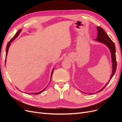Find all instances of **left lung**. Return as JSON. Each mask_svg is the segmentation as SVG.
Segmentation results:
<instances>
[{
  "label": "left lung",
  "mask_w": 122,
  "mask_h": 122,
  "mask_svg": "<svg viewBox=\"0 0 122 122\" xmlns=\"http://www.w3.org/2000/svg\"><path fill=\"white\" fill-rule=\"evenodd\" d=\"M98 29V36L97 38L96 39V40L97 41H99L100 42L103 43V44H105L106 46H107L109 48V49L110 50V52L112 54V73L110 76V78L109 81V82L107 83L105 86L103 87L102 90L99 91L98 92H101L106 86L108 84L110 80H111L112 77L114 75L117 69V61H116V47L114 45V43L112 42V41L110 39V38L108 36L107 34L103 30V29L100 27H97Z\"/></svg>",
  "instance_id": "1"
}]
</instances>
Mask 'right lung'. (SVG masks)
<instances>
[{
	"instance_id": "1",
	"label": "right lung",
	"mask_w": 122,
	"mask_h": 122,
	"mask_svg": "<svg viewBox=\"0 0 122 122\" xmlns=\"http://www.w3.org/2000/svg\"><path fill=\"white\" fill-rule=\"evenodd\" d=\"M21 29H19V30L18 31V32L16 33V35H15L14 36H13V38L11 39L10 41L8 42V44H7V46H6V56L7 55V54H8V50H9V47H10V43H11V42H13V40H14L15 39L17 36H18V35H19V34H20V31H21ZM5 61H6V58H5ZM53 70H54V69L52 70V73H51V78H52V74H53ZM46 89V88H45V89L44 90H43V91H42L41 92H38V93H31V94H33V95H38V94H40V93H41L42 92H43L44 90H45ZM29 94V93H28Z\"/></svg>"
}]
</instances>
